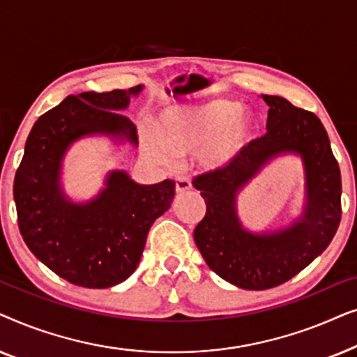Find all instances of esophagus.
<instances>
[{
    "instance_id": "1",
    "label": "esophagus",
    "mask_w": 357,
    "mask_h": 357,
    "mask_svg": "<svg viewBox=\"0 0 357 357\" xmlns=\"http://www.w3.org/2000/svg\"><path fill=\"white\" fill-rule=\"evenodd\" d=\"M192 180H190L188 177H177L175 178V192L177 193H185L188 192V190H192Z\"/></svg>"
}]
</instances>
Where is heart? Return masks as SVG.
<instances>
[{
    "label": "heart",
    "instance_id": "obj_1",
    "mask_svg": "<svg viewBox=\"0 0 357 357\" xmlns=\"http://www.w3.org/2000/svg\"><path fill=\"white\" fill-rule=\"evenodd\" d=\"M257 119L237 100L214 99L195 107L165 110L153 131H143L144 149L155 159L170 164L174 155L198 151L209 170H222L236 164L257 135Z\"/></svg>",
    "mask_w": 357,
    "mask_h": 357
}]
</instances>
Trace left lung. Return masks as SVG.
I'll return each mask as SVG.
<instances>
[{"mask_svg":"<svg viewBox=\"0 0 357 357\" xmlns=\"http://www.w3.org/2000/svg\"><path fill=\"white\" fill-rule=\"evenodd\" d=\"M266 135L231 167L198 175L206 214L195 227L198 250L211 270L231 284L263 291L289 281L310 265L338 231L341 219V174L326 130L319 116L297 109L280 96H265ZM299 153L306 174V204L301 218L280 231L255 234L236 214L238 192L281 153Z\"/></svg>","mask_w":357,"mask_h":357,"instance_id":"1","label":"left lung"}]
</instances>
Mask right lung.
I'll return each mask as SVG.
<instances>
[{"label": "right lung", "instance_id": "add662e5", "mask_svg": "<svg viewBox=\"0 0 357 357\" xmlns=\"http://www.w3.org/2000/svg\"><path fill=\"white\" fill-rule=\"evenodd\" d=\"M143 86L68 96L33 123L14 177L21 236L33 255L71 284L104 289L133 275L153 222L167 211L174 180L139 185L112 170L105 188L86 203L63 193L60 175L75 141L105 135L138 146L136 126L121 114Z\"/></svg>", "mask_w": 357, "mask_h": 357}]
</instances>
